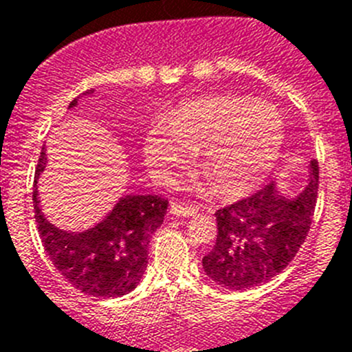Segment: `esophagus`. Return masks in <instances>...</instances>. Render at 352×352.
I'll return each mask as SVG.
<instances>
[{"mask_svg": "<svg viewBox=\"0 0 352 352\" xmlns=\"http://www.w3.org/2000/svg\"><path fill=\"white\" fill-rule=\"evenodd\" d=\"M170 214L174 217H194L197 214V210L194 206H188V204L182 203H170Z\"/></svg>", "mask_w": 352, "mask_h": 352, "instance_id": "obj_1", "label": "esophagus"}]
</instances>
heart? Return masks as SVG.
<instances>
[{
  "instance_id": "b5f03b06",
  "label": "heart",
  "mask_w": 352,
  "mask_h": 352,
  "mask_svg": "<svg viewBox=\"0 0 352 352\" xmlns=\"http://www.w3.org/2000/svg\"><path fill=\"white\" fill-rule=\"evenodd\" d=\"M284 142V121L268 102L214 95L186 102L146 132L142 153L162 183L173 182L197 153L199 167L222 195H241L263 183Z\"/></svg>"
}]
</instances>
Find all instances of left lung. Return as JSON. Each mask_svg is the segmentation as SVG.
I'll return each mask as SVG.
<instances>
[{"mask_svg":"<svg viewBox=\"0 0 352 352\" xmlns=\"http://www.w3.org/2000/svg\"><path fill=\"white\" fill-rule=\"evenodd\" d=\"M319 167L310 162L301 192L282 194L272 182L250 197L222 208L217 243L203 257L204 273L226 289H250L272 280L294 259L312 223Z\"/></svg>","mask_w":352,"mask_h":352,"instance_id":"8db88e82","label":"left lung"}]
</instances>
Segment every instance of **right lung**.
Listing matches in <instances>:
<instances>
[{
    "instance_id": "1",
    "label": "right lung",
    "mask_w": 352,
    "mask_h": 352,
    "mask_svg": "<svg viewBox=\"0 0 352 352\" xmlns=\"http://www.w3.org/2000/svg\"><path fill=\"white\" fill-rule=\"evenodd\" d=\"M88 89L82 96H91ZM74 98L68 109L79 105ZM47 166L45 144L35 170L33 206L40 238L56 270L88 296L118 298L141 282L148 266V245L164 222L167 201L158 195H123L104 219L80 232L52 226L42 213L38 199L40 176Z\"/></svg>"
}]
</instances>
